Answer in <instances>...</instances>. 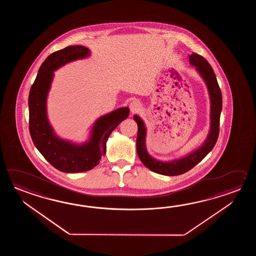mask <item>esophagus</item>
<instances>
[{
    "label": "esophagus",
    "mask_w": 256,
    "mask_h": 256,
    "mask_svg": "<svg viewBox=\"0 0 256 256\" xmlns=\"http://www.w3.org/2000/svg\"><path fill=\"white\" fill-rule=\"evenodd\" d=\"M130 110L132 114H136L141 110V104L138 100H134L130 104Z\"/></svg>",
    "instance_id": "esophagus-1"
}]
</instances>
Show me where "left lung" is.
<instances>
[{"label": "left lung", "instance_id": "obj_1", "mask_svg": "<svg viewBox=\"0 0 256 256\" xmlns=\"http://www.w3.org/2000/svg\"><path fill=\"white\" fill-rule=\"evenodd\" d=\"M190 62L191 65L196 66V70L200 72L204 80L207 83L208 92L212 100V115H210V132L208 134L207 140L203 144L200 149L193 154L173 162L164 163L151 158L146 149V127L142 120L136 115L134 119L138 126V132L136 138V150L137 154L140 158L142 163L147 168L152 170L158 174L164 176H178L184 174L188 170L193 168L196 164L200 163L208 152L212 150L218 137L220 132V117L222 108V97L220 86L218 84L216 75L213 71L212 66L207 60L200 54L193 53L190 56Z\"/></svg>", "mask_w": 256, "mask_h": 256}]
</instances>
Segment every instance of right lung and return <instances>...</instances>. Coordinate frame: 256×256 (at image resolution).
<instances>
[{"instance_id": "1", "label": "right lung", "mask_w": 256, "mask_h": 256, "mask_svg": "<svg viewBox=\"0 0 256 256\" xmlns=\"http://www.w3.org/2000/svg\"><path fill=\"white\" fill-rule=\"evenodd\" d=\"M88 53L85 46H70L49 54L40 66L29 92V132L34 144L48 163L65 173L85 172L98 166L106 152L110 134L130 112L129 108H120L100 117L93 127L90 141L83 146L72 144L54 136L46 110L53 71L68 62L87 56Z\"/></svg>"}]
</instances>
